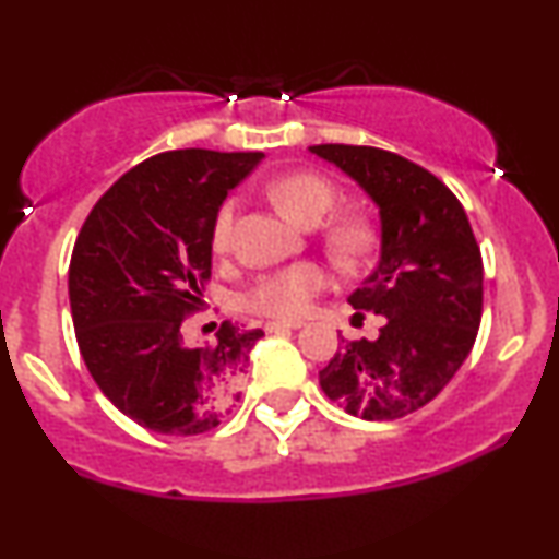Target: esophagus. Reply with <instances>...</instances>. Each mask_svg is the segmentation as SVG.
<instances>
[{"label":"esophagus","instance_id":"esophagus-1","mask_svg":"<svg viewBox=\"0 0 559 559\" xmlns=\"http://www.w3.org/2000/svg\"><path fill=\"white\" fill-rule=\"evenodd\" d=\"M292 329H301V320H271L265 325L267 333H278V331H292Z\"/></svg>","mask_w":559,"mask_h":559}]
</instances>
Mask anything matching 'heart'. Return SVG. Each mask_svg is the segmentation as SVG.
Here are the masks:
<instances>
[{"mask_svg": "<svg viewBox=\"0 0 559 559\" xmlns=\"http://www.w3.org/2000/svg\"><path fill=\"white\" fill-rule=\"evenodd\" d=\"M271 199L275 207L284 213L288 221L299 223V226H318L325 215L331 213L333 202H336V191L318 173H286V176L275 178L271 183ZM236 199H228L221 210H217L215 226H213V247L217 252H226L234 239L236 226ZM368 230L360 223H344V226L331 230V243L336 249L338 258L355 260L368 249ZM329 284V273L320 265L305 262V265L288 267L262 278L258 286L249 292L247 305L262 316L294 320L301 318L310 310L312 299L323 292Z\"/></svg>", "mask_w": 559, "mask_h": 559, "instance_id": "obj_1", "label": "heart"}]
</instances>
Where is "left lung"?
Instances as JSON below:
<instances>
[{
    "label": "left lung",
    "mask_w": 559,
    "mask_h": 559,
    "mask_svg": "<svg viewBox=\"0 0 559 559\" xmlns=\"http://www.w3.org/2000/svg\"><path fill=\"white\" fill-rule=\"evenodd\" d=\"M310 152L360 186L381 217V258L349 294L355 310L383 318L381 333L346 342L320 370V389L355 418H404L452 381L476 344L484 307L476 236L460 199L420 165L376 146Z\"/></svg>",
    "instance_id": "obj_1"
}]
</instances>
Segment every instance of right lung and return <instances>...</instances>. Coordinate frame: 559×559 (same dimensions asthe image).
I'll return each mask as SVG.
<instances>
[{"label": "right lung", "instance_id": "1", "mask_svg": "<svg viewBox=\"0 0 559 559\" xmlns=\"http://www.w3.org/2000/svg\"><path fill=\"white\" fill-rule=\"evenodd\" d=\"M262 157L176 150L144 159L102 194L75 239L68 294L81 357L102 394L150 431H213L239 402L265 333L226 320L213 346H189L181 323L210 278L217 210Z\"/></svg>", "mask_w": 559, "mask_h": 559}]
</instances>
